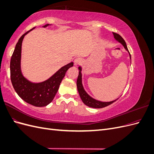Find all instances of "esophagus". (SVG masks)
I'll return each instance as SVG.
<instances>
[{
    "mask_svg": "<svg viewBox=\"0 0 154 154\" xmlns=\"http://www.w3.org/2000/svg\"><path fill=\"white\" fill-rule=\"evenodd\" d=\"M82 63V59L80 57H78L74 60V65H75V66H77V65H79Z\"/></svg>",
    "mask_w": 154,
    "mask_h": 154,
    "instance_id": "1",
    "label": "esophagus"
}]
</instances>
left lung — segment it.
Segmentation results:
<instances>
[{"label":"left lung","instance_id":"1","mask_svg":"<svg viewBox=\"0 0 154 154\" xmlns=\"http://www.w3.org/2000/svg\"><path fill=\"white\" fill-rule=\"evenodd\" d=\"M113 35L115 40L119 42L120 44H122L124 48L126 49V51H128V53H129L130 56V58L131 60V56H130V54L129 53V51L128 50L127 44H126L125 41L123 40V38L119 34L116 33V32H113ZM79 69V74L78 76V79L76 81V85H77V88H78V91L79 93V95H80L81 99L82 101L83 102V103L86 105L87 106L92 107V108H95V109H100V108H103V107H105L106 106H108L112 103H114V101H116L118 99L114 100L113 101H101L99 100H97L94 98H93L91 96L88 95L87 94V92L85 91L84 88H83V84H82V69L81 66L78 67Z\"/></svg>","mask_w":154,"mask_h":154}]
</instances>
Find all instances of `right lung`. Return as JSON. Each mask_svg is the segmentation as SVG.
<instances>
[{
    "label": "right lung",
    "instance_id": "obj_1",
    "mask_svg": "<svg viewBox=\"0 0 154 154\" xmlns=\"http://www.w3.org/2000/svg\"><path fill=\"white\" fill-rule=\"evenodd\" d=\"M51 25L48 24L42 27ZM35 27L23 35L17 43L11 58L10 74L13 87L17 94L26 103L40 107L47 106L53 100L67 71L73 66L74 63L72 62L62 67L44 82L35 83L27 80L21 70L22 44L24 36Z\"/></svg>",
    "mask_w": 154,
    "mask_h": 154
}]
</instances>
